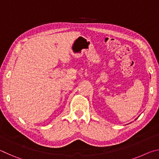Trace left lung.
Segmentation results:
<instances>
[{
	"label": "left lung",
	"mask_w": 159,
	"mask_h": 159,
	"mask_svg": "<svg viewBox=\"0 0 159 159\" xmlns=\"http://www.w3.org/2000/svg\"><path fill=\"white\" fill-rule=\"evenodd\" d=\"M137 118H136V119H137ZM136 119H135V120H136Z\"/></svg>",
	"instance_id": "obj_1"
}]
</instances>
